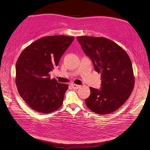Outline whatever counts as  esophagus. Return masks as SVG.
Here are the masks:
<instances>
[{
  "label": "esophagus",
  "mask_w": 150,
  "mask_h": 150,
  "mask_svg": "<svg viewBox=\"0 0 150 150\" xmlns=\"http://www.w3.org/2000/svg\"><path fill=\"white\" fill-rule=\"evenodd\" d=\"M71 86L73 89H78L81 87L80 85H78V84H71Z\"/></svg>",
  "instance_id": "obj_1"
}]
</instances>
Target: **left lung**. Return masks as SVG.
I'll return each mask as SVG.
<instances>
[{
    "mask_svg": "<svg viewBox=\"0 0 150 150\" xmlns=\"http://www.w3.org/2000/svg\"><path fill=\"white\" fill-rule=\"evenodd\" d=\"M83 50L101 75L100 90L90 87L86 105L93 112L104 115L116 111L129 98L134 86L131 61L123 48L105 37L78 36Z\"/></svg>",
    "mask_w": 150,
    "mask_h": 150,
    "instance_id": "obj_1",
    "label": "left lung"
}]
</instances>
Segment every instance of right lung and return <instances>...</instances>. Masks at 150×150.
Masks as SVG:
<instances>
[{
    "mask_svg": "<svg viewBox=\"0 0 150 150\" xmlns=\"http://www.w3.org/2000/svg\"><path fill=\"white\" fill-rule=\"evenodd\" d=\"M74 40L66 35L42 37L27 47L16 66V84L19 94L32 110L50 113L61 107L67 84L51 79L49 72Z\"/></svg>",
    "mask_w": 150,
    "mask_h": 150,
    "instance_id": "right-lung-1",
    "label": "right lung"
}]
</instances>
